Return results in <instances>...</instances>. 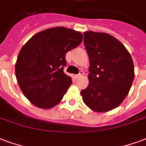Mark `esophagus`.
<instances>
[{
    "mask_svg": "<svg viewBox=\"0 0 146 146\" xmlns=\"http://www.w3.org/2000/svg\"><path fill=\"white\" fill-rule=\"evenodd\" d=\"M83 74H84V72H82V71H80L79 73L75 75V77L78 78V77H80V76H82V75H83Z\"/></svg>",
    "mask_w": 146,
    "mask_h": 146,
    "instance_id": "esophagus-1",
    "label": "esophagus"
}]
</instances>
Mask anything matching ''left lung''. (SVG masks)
Segmentation results:
<instances>
[{
	"label": "left lung",
	"instance_id": "left-lung-1",
	"mask_svg": "<svg viewBox=\"0 0 146 146\" xmlns=\"http://www.w3.org/2000/svg\"><path fill=\"white\" fill-rule=\"evenodd\" d=\"M84 44L90 61L88 87L81 91L83 102L98 112L121 104L134 80V64L122 44L106 33L86 31Z\"/></svg>",
	"mask_w": 146,
	"mask_h": 146
}]
</instances>
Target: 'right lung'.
I'll return each instance as SVG.
<instances>
[{
  "label": "right lung",
  "mask_w": 146,
  "mask_h": 146,
  "mask_svg": "<svg viewBox=\"0 0 146 146\" xmlns=\"http://www.w3.org/2000/svg\"><path fill=\"white\" fill-rule=\"evenodd\" d=\"M82 35L64 27L36 34L23 46L15 64V74L25 97L37 107L58 104L72 83L64 74L68 51L79 45Z\"/></svg>",
  "instance_id": "add662e5"
}]
</instances>
